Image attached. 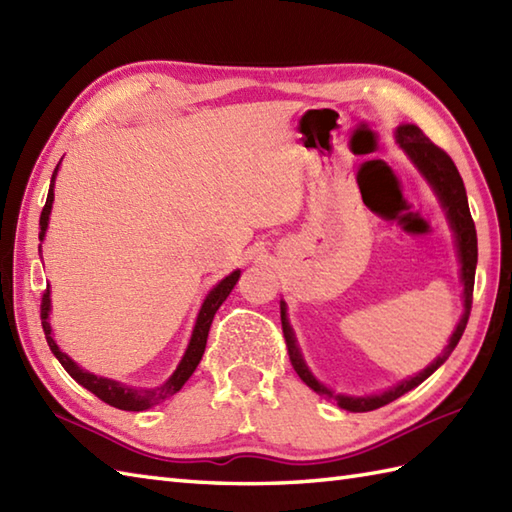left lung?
Wrapping results in <instances>:
<instances>
[{
  "label": "left lung",
  "instance_id": "8db88e82",
  "mask_svg": "<svg viewBox=\"0 0 512 512\" xmlns=\"http://www.w3.org/2000/svg\"><path fill=\"white\" fill-rule=\"evenodd\" d=\"M396 138L400 147L407 151V156L413 160V165L420 169L424 178L429 180V184L436 189L438 198L447 211V217L451 222V228L455 233V239H458V255H460V264H462V281H464V314L455 328L451 341L444 350L442 356H438L424 372L418 376H413L409 380H402L400 385L394 389L385 391L380 396H367V398H350V396H334L328 387H323L317 378L310 374V369L303 363V358L299 354V347L295 341V334H292V328L286 317V303L281 301V330H284V339L288 347V356L290 363L295 367V372L299 378L306 383L310 389L317 391V394L325 396L328 400L339 402L341 409L347 411H374L378 407H385L389 402H394L402 394H407L413 387H418L424 378H429L436 369L447 361L449 354L455 350V345L462 339L466 323H469V314H471V303H473V286H475V266H477V233H475V224L469 211V200H466V189L458 167L451 160L447 151L440 149L436 143L424 136V132L416 125H400L396 129Z\"/></svg>",
  "mask_w": 512,
  "mask_h": 512
}]
</instances>
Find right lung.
<instances>
[{
    "label": "right lung",
    "instance_id": "obj_1",
    "mask_svg": "<svg viewBox=\"0 0 512 512\" xmlns=\"http://www.w3.org/2000/svg\"><path fill=\"white\" fill-rule=\"evenodd\" d=\"M61 160H59V165H61ZM59 165H57V169H54V173H52L48 200H46V206H43V211H41V220H39L41 233H39V239H43V235H46V228H48L50 209H52V200H54V176H57ZM39 250H41V244H39ZM237 279H239V270H235V273H231L226 279H222L220 284H217L209 292V297H206L204 303H202L200 314H198V321H195V328H193V334H191L189 347H187V352H184L178 369L171 374V378L167 380V383H162L160 387H154V389H132V387H125L121 383H116V380L94 376V374L85 372V369H81L79 365H76L70 356H65L59 350V345L54 343L52 334H50L52 332L50 330V323H48L50 288L43 290V295H41V328H43V334H46V341L50 345L52 354L59 358V363L63 365L65 372H68L76 380V383L83 385L85 389L92 391L96 398H101L103 402H107V405H112L116 409H123V411H145L149 407L158 405V402L167 400L169 396L178 394V391L182 389V385L187 383L189 376L195 372V367H198V363L202 361V354H204V347H206V336H209L215 312L226 301V297L231 295V290L237 284Z\"/></svg>",
    "mask_w": 512,
    "mask_h": 512
}]
</instances>
